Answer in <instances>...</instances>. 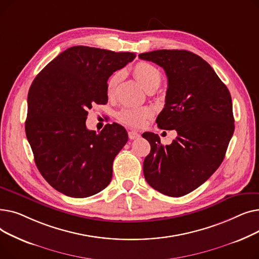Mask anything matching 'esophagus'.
I'll return each mask as SVG.
<instances>
[{
    "mask_svg": "<svg viewBox=\"0 0 259 259\" xmlns=\"http://www.w3.org/2000/svg\"><path fill=\"white\" fill-rule=\"evenodd\" d=\"M128 137H129L130 140H137V139H139L141 137V135L138 132L131 130V131H128Z\"/></svg>",
    "mask_w": 259,
    "mask_h": 259,
    "instance_id": "esophagus-1",
    "label": "esophagus"
}]
</instances>
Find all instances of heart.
<instances>
[{"mask_svg":"<svg viewBox=\"0 0 259 259\" xmlns=\"http://www.w3.org/2000/svg\"><path fill=\"white\" fill-rule=\"evenodd\" d=\"M133 74L135 78L146 91L155 90L160 84L161 75L159 70L155 66L147 62H140L133 67ZM122 72L116 71L107 81V94L109 97H112L115 92V89L121 79ZM151 116V109L148 107H126L122 108L117 113V118L127 126L133 128L143 127L147 119Z\"/></svg>","mask_w":259,"mask_h":259,"instance_id":"heart-1","label":"heart"}]
</instances>
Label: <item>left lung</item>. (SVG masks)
Listing matches in <instances>:
<instances>
[{"label": "left lung", "instance_id": "1", "mask_svg": "<svg viewBox=\"0 0 259 259\" xmlns=\"http://www.w3.org/2000/svg\"><path fill=\"white\" fill-rule=\"evenodd\" d=\"M139 57L164 68L166 104L156 122L178 132L166 146L157 134H143L151 146L144 160L145 180L158 192L180 197L205 183L223 162L234 132L232 99L213 68L193 52L162 49Z\"/></svg>", "mask_w": 259, "mask_h": 259}]
</instances>
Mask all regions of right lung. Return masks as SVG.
Listing matches in <instances>:
<instances>
[{
  "instance_id": "right-lung-1",
  "label": "right lung",
  "mask_w": 259,
  "mask_h": 259,
  "mask_svg": "<svg viewBox=\"0 0 259 259\" xmlns=\"http://www.w3.org/2000/svg\"><path fill=\"white\" fill-rule=\"evenodd\" d=\"M135 54L87 46L68 48L40 71L28 92L26 137L35 165L59 192L84 198L104 190L112 164L128 141L113 122L97 133L88 130V109L108 102L107 80Z\"/></svg>"
}]
</instances>
